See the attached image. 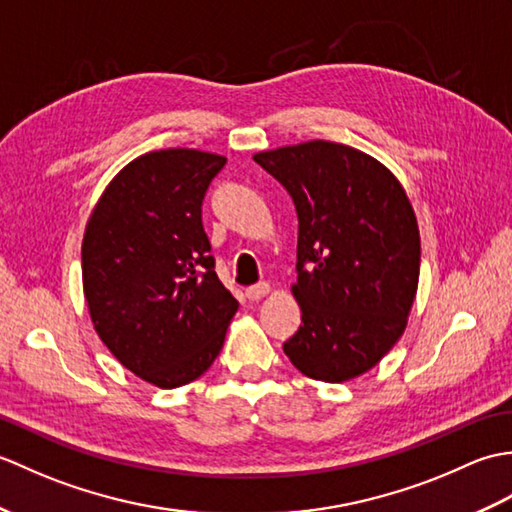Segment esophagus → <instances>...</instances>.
Here are the masks:
<instances>
[{
    "label": "esophagus",
    "instance_id": "obj_1",
    "mask_svg": "<svg viewBox=\"0 0 512 512\" xmlns=\"http://www.w3.org/2000/svg\"><path fill=\"white\" fill-rule=\"evenodd\" d=\"M268 292H270V286L266 284V281H262V284H255V286L246 288V297H248L250 301H259L262 297H266Z\"/></svg>",
    "mask_w": 512,
    "mask_h": 512
}]
</instances>
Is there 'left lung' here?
<instances>
[{
    "label": "left lung",
    "instance_id": "8db88e82",
    "mask_svg": "<svg viewBox=\"0 0 512 512\" xmlns=\"http://www.w3.org/2000/svg\"><path fill=\"white\" fill-rule=\"evenodd\" d=\"M284 184L299 217L301 328L284 352L323 383L369 372L407 328L420 277V233L383 162L330 140L253 156Z\"/></svg>",
    "mask_w": 512,
    "mask_h": 512
}]
</instances>
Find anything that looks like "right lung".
<instances>
[{
	"label": "right lung",
	"instance_id": "obj_1",
	"mask_svg": "<svg viewBox=\"0 0 512 512\" xmlns=\"http://www.w3.org/2000/svg\"><path fill=\"white\" fill-rule=\"evenodd\" d=\"M224 165L209 151H149L116 173L85 226L94 330L118 363L162 389L213 365L239 308L202 226L204 193Z\"/></svg>",
	"mask_w": 512,
	"mask_h": 512
}]
</instances>
